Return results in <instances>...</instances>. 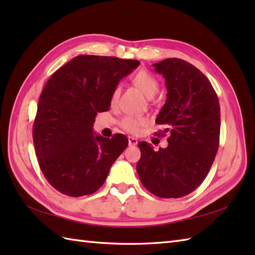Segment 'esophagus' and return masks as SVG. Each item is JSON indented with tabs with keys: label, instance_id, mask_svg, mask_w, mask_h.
<instances>
[{
	"label": "esophagus",
	"instance_id": "34e87169",
	"mask_svg": "<svg viewBox=\"0 0 255 255\" xmlns=\"http://www.w3.org/2000/svg\"><path fill=\"white\" fill-rule=\"evenodd\" d=\"M128 143L129 145H136L138 143V140L133 137H128Z\"/></svg>",
	"mask_w": 255,
	"mask_h": 255
}]
</instances>
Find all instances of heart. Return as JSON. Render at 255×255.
Masks as SVG:
<instances>
[{
	"instance_id": "b5f03b06",
	"label": "heart",
	"mask_w": 255,
	"mask_h": 255,
	"mask_svg": "<svg viewBox=\"0 0 255 255\" xmlns=\"http://www.w3.org/2000/svg\"><path fill=\"white\" fill-rule=\"evenodd\" d=\"M133 84L142 92V93L151 99L159 91V81L156 80L150 72L145 71V70H140L139 72L134 74L132 79ZM119 94H121V89L119 86L114 89L111 95V104L115 105ZM147 124V119L143 117H137V116H125L121 121V126L125 130L131 133H137L140 131L144 125Z\"/></svg>"
}]
</instances>
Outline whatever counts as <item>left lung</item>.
<instances>
[{"label":"left lung","instance_id":"8db88e82","mask_svg":"<svg viewBox=\"0 0 255 255\" xmlns=\"http://www.w3.org/2000/svg\"><path fill=\"white\" fill-rule=\"evenodd\" d=\"M153 67L165 79L166 101L155 123L165 126L169 145L155 151L139 142L137 172L155 196L178 198L195 191L213 165L219 147V101L209 80L187 61L170 58Z\"/></svg>","mask_w":255,"mask_h":255}]
</instances>
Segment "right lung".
<instances>
[{"mask_svg":"<svg viewBox=\"0 0 255 255\" xmlns=\"http://www.w3.org/2000/svg\"><path fill=\"white\" fill-rule=\"evenodd\" d=\"M138 60L78 56L47 81L32 128L35 152L47 181L67 196L95 193L111 166L127 148L128 139L94 134L97 113L107 112L119 81Z\"/></svg>","mask_w":255,"mask_h":255,"instance_id":"1","label":"right lung"}]
</instances>
